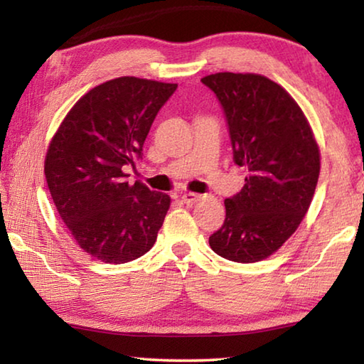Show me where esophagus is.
Listing matches in <instances>:
<instances>
[{
	"label": "esophagus",
	"instance_id": "1",
	"mask_svg": "<svg viewBox=\"0 0 364 364\" xmlns=\"http://www.w3.org/2000/svg\"><path fill=\"white\" fill-rule=\"evenodd\" d=\"M202 194H197V193H186V194H183V202L184 204H188V205H193V204H196L197 200H200L202 199Z\"/></svg>",
	"mask_w": 364,
	"mask_h": 364
}]
</instances>
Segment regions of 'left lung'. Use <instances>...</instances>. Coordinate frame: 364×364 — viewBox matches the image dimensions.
Here are the masks:
<instances>
[{"label":"left lung","instance_id":"8db88e82","mask_svg":"<svg viewBox=\"0 0 364 364\" xmlns=\"http://www.w3.org/2000/svg\"><path fill=\"white\" fill-rule=\"evenodd\" d=\"M202 83L223 106L234 162L249 170L241 193L225 199V223L208 244L226 260H264L292 236L310 208L321 168L315 134L304 110L273 80L218 72Z\"/></svg>","mask_w":364,"mask_h":364}]
</instances>
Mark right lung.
Masks as SVG:
<instances>
[{"instance_id": "1", "label": "right lung", "mask_w": 364, "mask_h": 364, "mask_svg": "<svg viewBox=\"0 0 364 364\" xmlns=\"http://www.w3.org/2000/svg\"><path fill=\"white\" fill-rule=\"evenodd\" d=\"M176 83L119 77L73 104L51 138L45 175L60 218L78 247L120 264L149 252L170 208V196L128 184L123 165L141 157L159 109Z\"/></svg>"}]
</instances>
